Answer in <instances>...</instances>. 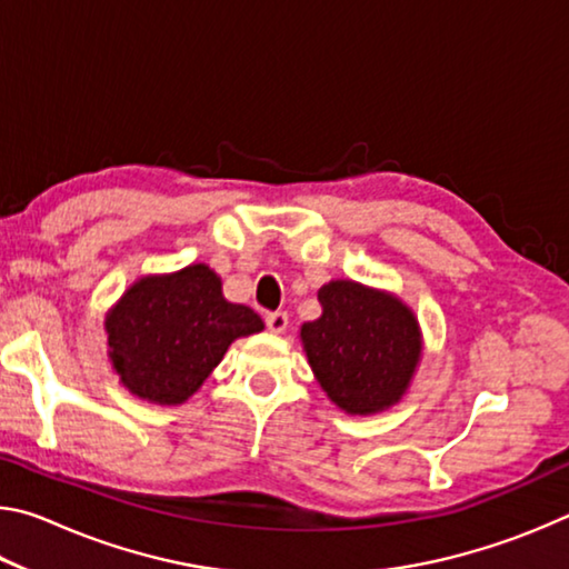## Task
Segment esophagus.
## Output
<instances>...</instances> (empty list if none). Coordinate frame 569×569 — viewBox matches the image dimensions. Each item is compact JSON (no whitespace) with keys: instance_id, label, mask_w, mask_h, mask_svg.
<instances>
[{"instance_id":"1","label":"esophagus","mask_w":569,"mask_h":569,"mask_svg":"<svg viewBox=\"0 0 569 569\" xmlns=\"http://www.w3.org/2000/svg\"><path fill=\"white\" fill-rule=\"evenodd\" d=\"M266 326L271 333H283L288 329V316L283 311L266 313Z\"/></svg>"}]
</instances>
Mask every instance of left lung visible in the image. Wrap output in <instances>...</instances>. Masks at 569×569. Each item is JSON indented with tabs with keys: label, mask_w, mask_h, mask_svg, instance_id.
Wrapping results in <instances>:
<instances>
[{
	"label": "left lung",
	"mask_w": 569,
	"mask_h": 569,
	"mask_svg": "<svg viewBox=\"0 0 569 569\" xmlns=\"http://www.w3.org/2000/svg\"><path fill=\"white\" fill-rule=\"evenodd\" d=\"M321 319L301 326L316 381L351 417L381 413L407 397L423 339L417 316L397 293L336 278L319 288Z\"/></svg>",
	"instance_id": "1"
}]
</instances>
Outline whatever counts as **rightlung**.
Returning a JSON list of instances; mask_svg holds the SVG:
<instances>
[{"mask_svg":"<svg viewBox=\"0 0 569 569\" xmlns=\"http://www.w3.org/2000/svg\"><path fill=\"white\" fill-rule=\"evenodd\" d=\"M263 329L253 308L228 301L206 263L138 278L104 316L112 371L132 397L160 407L186 403L230 343Z\"/></svg>","mask_w":569,"mask_h":569,"instance_id":"obj_1","label":"right lung"}]
</instances>
